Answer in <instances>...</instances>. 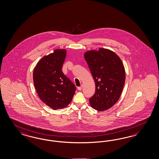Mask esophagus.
I'll list each match as a JSON object with an SVG mask.
<instances>
[{"instance_id":"34e87169","label":"esophagus","mask_w":159,"mask_h":159,"mask_svg":"<svg viewBox=\"0 0 159 159\" xmlns=\"http://www.w3.org/2000/svg\"><path fill=\"white\" fill-rule=\"evenodd\" d=\"M77 89H78L79 90H82V85H81L80 86L78 87V88H77Z\"/></svg>"}]
</instances>
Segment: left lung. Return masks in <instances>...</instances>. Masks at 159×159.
Returning <instances> with one entry per match:
<instances>
[{"mask_svg": "<svg viewBox=\"0 0 159 159\" xmlns=\"http://www.w3.org/2000/svg\"><path fill=\"white\" fill-rule=\"evenodd\" d=\"M84 56L96 85L90 104L100 111L109 109L120 98L124 87L125 70L122 61L115 52L103 48L88 51Z\"/></svg>", "mask_w": 159, "mask_h": 159, "instance_id": "obj_1", "label": "left lung"}]
</instances>
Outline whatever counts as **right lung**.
I'll list each match as a JSON object with an SVG mask.
<instances>
[{
    "instance_id": "1",
    "label": "right lung",
    "mask_w": 159,
    "mask_h": 159,
    "mask_svg": "<svg viewBox=\"0 0 159 159\" xmlns=\"http://www.w3.org/2000/svg\"><path fill=\"white\" fill-rule=\"evenodd\" d=\"M65 49H56L39 61L33 73L39 97L53 110L63 109L71 102L76 88L61 70Z\"/></svg>"
}]
</instances>
